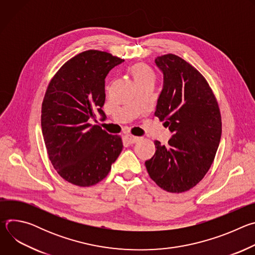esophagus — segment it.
<instances>
[{"instance_id": "1", "label": "esophagus", "mask_w": 255, "mask_h": 255, "mask_svg": "<svg viewBox=\"0 0 255 255\" xmlns=\"http://www.w3.org/2000/svg\"><path fill=\"white\" fill-rule=\"evenodd\" d=\"M125 139H126V141H127L129 144H134V143H136V142L139 140V137H136V136L127 134V135H125Z\"/></svg>"}]
</instances>
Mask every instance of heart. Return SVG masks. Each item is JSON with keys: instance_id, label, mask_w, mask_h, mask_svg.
I'll return each mask as SVG.
<instances>
[{"instance_id": "b5f03b06", "label": "heart", "mask_w": 255, "mask_h": 255, "mask_svg": "<svg viewBox=\"0 0 255 255\" xmlns=\"http://www.w3.org/2000/svg\"><path fill=\"white\" fill-rule=\"evenodd\" d=\"M129 72L136 86L145 83H154L155 81L154 71L147 64L143 62H137L131 65L129 67Z\"/></svg>"}]
</instances>
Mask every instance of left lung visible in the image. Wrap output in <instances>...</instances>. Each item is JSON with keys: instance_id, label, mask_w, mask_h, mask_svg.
<instances>
[{"instance_id": "8db88e82", "label": "left lung", "mask_w": 255, "mask_h": 255, "mask_svg": "<svg viewBox=\"0 0 255 255\" xmlns=\"http://www.w3.org/2000/svg\"><path fill=\"white\" fill-rule=\"evenodd\" d=\"M163 85L154 115L165 120L171 136L145 161L150 177L163 190L183 193L195 187L211 167L219 146L222 123L216 98L205 78L183 58L155 59Z\"/></svg>"}]
</instances>
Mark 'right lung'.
Here are the masks:
<instances>
[{"label":"right lung","mask_w":255,"mask_h":255,"mask_svg":"<svg viewBox=\"0 0 255 255\" xmlns=\"http://www.w3.org/2000/svg\"><path fill=\"white\" fill-rule=\"evenodd\" d=\"M124 60L87 50L65 62L49 83L41 110V128L49 159L68 183L90 187L104 179L122 151L119 136L97 122L106 120L105 79Z\"/></svg>","instance_id":"add662e5"}]
</instances>
